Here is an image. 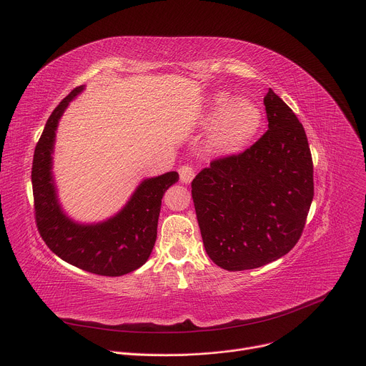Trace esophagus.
<instances>
[{"mask_svg": "<svg viewBox=\"0 0 366 366\" xmlns=\"http://www.w3.org/2000/svg\"><path fill=\"white\" fill-rule=\"evenodd\" d=\"M178 172H179V179L182 182H185V184H189L194 179V177H195V169L192 167H189V165L181 167Z\"/></svg>", "mask_w": 366, "mask_h": 366, "instance_id": "obj_1", "label": "esophagus"}]
</instances>
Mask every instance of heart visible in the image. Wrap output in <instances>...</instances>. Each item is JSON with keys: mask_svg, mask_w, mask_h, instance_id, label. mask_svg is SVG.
<instances>
[{"mask_svg": "<svg viewBox=\"0 0 366 366\" xmlns=\"http://www.w3.org/2000/svg\"><path fill=\"white\" fill-rule=\"evenodd\" d=\"M204 124L212 126L210 142L223 152L244 147L262 124V113L249 99H234L226 92L212 97L204 114Z\"/></svg>", "mask_w": 366, "mask_h": 366, "instance_id": "b5f03b06", "label": "heart"}]
</instances>
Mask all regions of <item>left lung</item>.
Listing matches in <instances>:
<instances>
[{"mask_svg": "<svg viewBox=\"0 0 366 366\" xmlns=\"http://www.w3.org/2000/svg\"><path fill=\"white\" fill-rule=\"evenodd\" d=\"M268 130L239 154L212 161L192 181L207 254L227 271L264 267L300 240L315 195L302 124L269 88Z\"/></svg>", "mask_w": 366, "mask_h": 366, "instance_id": "obj_1", "label": "left lung"}]
</instances>
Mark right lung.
<instances>
[{
	"label": "right lung",
	"instance_id": "obj_1",
	"mask_svg": "<svg viewBox=\"0 0 366 366\" xmlns=\"http://www.w3.org/2000/svg\"><path fill=\"white\" fill-rule=\"evenodd\" d=\"M82 89L84 85L72 89L59 102L36 144L31 168L36 224L47 247L65 262L91 274L122 277L149 259L158 234L162 197L179 175L167 172L142 181L123 210L106 222L81 224L71 220L58 201L51 153L58 123L68 104Z\"/></svg>",
	"mask_w": 366,
	"mask_h": 366
}]
</instances>
